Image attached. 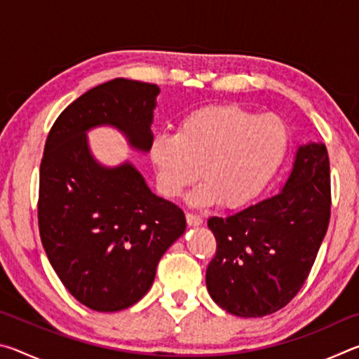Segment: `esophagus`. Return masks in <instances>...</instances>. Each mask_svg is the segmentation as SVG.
I'll return each mask as SVG.
<instances>
[{
    "instance_id": "1",
    "label": "esophagus",
    "mask_w": 359,
    "mask_h": 359,
    "mask_svg": "<svg viewBox=\"0 0 359 359\" xmlns=\"http://www.w3.org/2000/svg\"><path fill=\"white\" fill-rule=\"evenodd\" d=\"M185 218H187V223L190 224V226H201L203 224V218L196 214H191V212H187Z\"/></svg>"
}]
</instances>
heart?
<instances>
[{"label":"heart","mask_w":359,"mask_h":359,"mask_svg":"<svg viewBox=\"0 0 359 359\" xmlns=\"http://www.w3.org/2000/svg\"><path fill=\"white\" fill-rule=\"evenodd\" d=\"M287 147L288 130L278 115L224 104L188 114L175 135L158 133L149 155L165 196H182L201 171L204 182L188 198L191 205L223 201L239 208L264 190Z\"/></svg>","instance_id":"1"}]
</instances>
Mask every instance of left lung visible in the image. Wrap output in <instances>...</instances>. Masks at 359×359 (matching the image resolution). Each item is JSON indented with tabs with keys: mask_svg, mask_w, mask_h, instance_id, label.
Masks as SVG:
<instances>
[{
	"mask_svg": "<svg viewBox=\"0 0 359 359\" xmlns=\"http://www.w3.org/2000/svg\"><path fill=\"white\" fill-rule=\"evenodd\" d=\"M331 212L323 142L299 145L280 191L229 217H210L217 253L205 271L212 299L244 318L274 313L306 282Z\"/></svg>",
	"mask_w": 359,
	"mask_h": 359,
	"instance_id": "8db88e82",
	"label": "left lung"
}]
</instances>
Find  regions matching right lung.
I'll list each match as a JSON object with an SVG mask.
<instances>
[{"label":"right lung","instance_id":"obj_1","mask_svg":"<svg viewBox=\"0 0 359 359\" xmlns=\"http://www.w3.org/2000/svg\"><path fill=\"white\" fill-rule=\"evenodd\" d=\"M160 88L114 79L71 102L48 133L39 171L42 245L66 290L92 311L117 312L150 290L158 261L185 233L182 209L151 193L130 161L109 168L87 133L112 126L147 154Z\"/></svg>","mask_w":359,"mask_h":359}]
</instances>
